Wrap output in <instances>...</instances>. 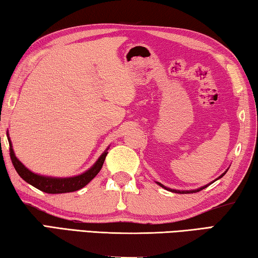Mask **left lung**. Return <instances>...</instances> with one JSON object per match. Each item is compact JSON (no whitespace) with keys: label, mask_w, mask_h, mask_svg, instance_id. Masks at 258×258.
<instances>
[{"label":"left lung","mask_w":258,"mask_h":258,"mask_svg":"<svg viewBox=\"0 0 258 258\" xmlns=\"http://www.w3.org/2000/svg\"><path fill=\"white\" fill-rule=\"evenodd\" d=\"M225 174V173H224ZM224 174H222V175L218 177V178H221L222 176L224 175ZM158 184L160 185V186H163L164 189H166V190H168V191H172V192H175V194H194V192H199L200 190H203V189H205V187H207V185H205V186H203V187H200V189H197V190H192V191H178V190H172V189H168V187H166V186H164L163 184H160V183H158Z\"/></svg>","instance_id":"obj_1"}]
</instances>
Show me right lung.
Segmentation results:
<instances>
[{
	"instance_id": "right-lung-1",
	"label": "right lung",
	"mask_w": 258,
	"mask_h": 258,
	"mask_svg": "<svg viewBox=\"0 0 258 258\" xmlns=\"http://www.w3.org/2000/svg\"><path fill=\"white\" fill-rule=\"evenodd\" d=\"M10 141V140H9ZM10 145V157L11 161L15 166V169L17 173L19 174L20 177L25 180L29 184L36 187V189L41 190L43 192H46V194H66V192H73L77 191L84 187L87 183L91 180H93L95 175L100 172L101 169L103 161L106 159V156L108 152L104 151L101 155V157L98 159L97 163H95L92 167H91L89 171L85 173L81 174L78 176L74 177H67V178H55V177H45L37 175V174H34L33 172L28 171L25 166L20 163V161L17 159L15 156V152L12 150L11 142H9Z\"/></svg>"
}]
</instances>
